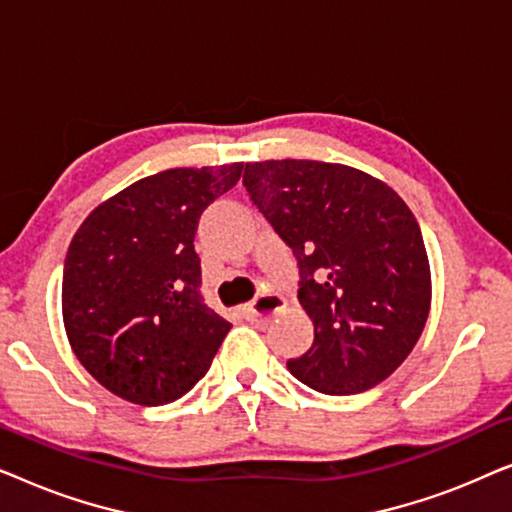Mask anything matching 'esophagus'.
I'll return each mask as SVG.
<instances>
[{"label": "esophagus", "mask_w": 512, "mask_h": 512, "mask_svg": "<svg viewBox=\"0 0 512 512\" xmlns=\"http://www.w3.org/2000/svg\"><path fill=\"white\" fill-rule=\"evenodd\" d=\"M284 298L279 293L265 291L261 296L254 298V303H249L247 307H242V312L247 314V319H268L270 314H277L284 310Z\"/></svg>", "instance_id": "1"}]
</instances>
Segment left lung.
Here are the masks:
<instances>
[{
	"instance_id": "obj_1",
	"label": "left lung",
	"mask_w": 512,
	"mask_h": 512,
	"mask_svg": "<svg viewBox=\"0 0 512 512\" xmlns=\"http://www.w3.org/2000/svg\"><path fill=\"white\" fill-rule=\"evenodd\" d=\"M244 186L300 270L314 342L291 375L328 396L361 394L408 359L431 310L415 214L384 181L319 160H263Z\"/></svg>"
}]
</instances>
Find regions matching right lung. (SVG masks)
<instances>
[{"label":"right lung","mask_w":512,"mask_h":512,"mask_svg":"<svg viewBox=\"0 0 512 512\" xmlns=\"http://www.w3.org/2000/svg\"><path fill=\"white\" fill-rule=\"evenodd\" d=\"M242 163L144 177L86 216L62 272V319L76 359L111 394L165 405L212 366L230 324L200 293L195 230L242 177Z\"/></svg>","instance_id":"add662e5"}]
</instances>
